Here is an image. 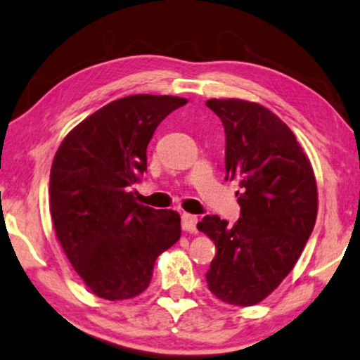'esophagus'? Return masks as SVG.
Instances as JSON below:
<instances>
[{
  "mask_svg": "<svg viewBox=\"0 0 360 360\" xmlns=\"http://www.w3.org/2000/svg\"><path fill=\"white\" fill-rule=\"evenodd\" d=\"M196 224H198V217L193 214H181V229L185 231H195L196 230Z\"/></svg>",
  "mask_w": 360,
  "mask_h": 360,
  "instance_id": "34e87169",
  "label": "esophagus"
}]
</instances>
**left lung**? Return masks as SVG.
Listing matches in <instances>:
<instances>
[{
	"label": "left lung",
	"instance_id": "obj_1",
	"mask_svg": "<svg viewBox=\"0 0 360 360\" xmlns=\"http://www.w3.org/2000/svg\"><path fill=\"white\" fill-rule=\"evenodd\" d=\"M225 130V180H236L241 217L198 224L215 243L207 288L233 306L265 300L288 275L317 219L311 161L290 127L272 110L243 99H209Z\"/></svg>",
	"mask_w": 360,
	"mask_h": 360
}]
</instances>
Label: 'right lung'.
<instances>
[{"label":"right lung","instance_id":"1","mask_svg":"<svg viewBox=\"0 0 360 360\" xmlns=\"http://www.w3.org/2000/svg\"><path fill=\"white\" fill-rule=\"evenodd\" d=\"M188 101L134 95L106 104L69 131L49 174V211L65 256L109 301L145 291L156 259L180 240V215L135 202L158 125Z\"/></svg>","mask_w":360,"mask_h":360}]
</instances>
